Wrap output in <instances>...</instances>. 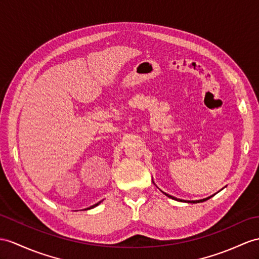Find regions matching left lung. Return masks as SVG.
<instances>
[{
  "instance_id": "8db88e82",
  "label": "left lung",
  "mask_w": 259,
  "mask_h": 259,
  "mask_svg": "<svg viewBox=\"0 0 259 259\" xmlns=\"http://www.w3.org/2000/svg\"><path fill=\"white\" fill-rule=\"evenodd\" d=\"M168 198H171V199H175V200H177V201H184V200H180V199H177V198H175V197H171V195H169V194H167V193H165ZM211 197H209V198H206V199H203V200H198V201H186V202H190V203H199V202H203V201H205V200H207V199H210Z\"/></svg>"
}]
</instances>
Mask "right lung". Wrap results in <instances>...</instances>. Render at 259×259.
Here are the masks:
<instances>
[{"label": "right lung", "instance_id": "1", "mask_svg": "<svg viewBox=\"0 0 259 259\" xmlns=\"http://www.w3.org/2000/svg\"><path fill=\"white\" fill-rule=\"evenodd\" d=\"M101 203V201H100V202H98V203H96V204H94V205H92V206H90V207H88V209H92V207H94V206H97V205H99Z\"/></svg>", "mask_w": 259, "mask_h": 259}]
</instances>
